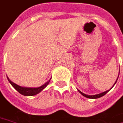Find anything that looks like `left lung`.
Segmentation results:
<instances>
[{
    "mask_svg": "<svg viewBox=\"0 0 123 123\" xmlns=\"http://www.w3.org/2000/svg\"><path fill=\"white\" fill-rule=\"evenodd\" d=\"M119 72H120V70H119ZM118 75H119V74H118ZM118 78L117 79V80H116V82L114 83V85L112 86V87H113L114 86V85L116 84V83H117V81L118 80ZM111 88V89H112ZM108 89V90L106 91H104V92H102V93H99V94H96V95H86V94H85V93H83V92H81L78 89V91H79V92L80 93L81 95H83L84 97H85V98H90V99H97V98H101V97H102V96H104V95H106L109 91H110V89Z\"/></svg>",
    "mask_w": 123,
    "mask_h": 123,
    "instance_id": "left-lung-1",
    "label": "left lung"
}]
</instances>
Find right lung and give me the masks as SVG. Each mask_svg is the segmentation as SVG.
<instances>
[{
  "label": "right lung",
  "mask_w": 123,
  "mask_h": 123,
  "mask_svg": "<svg viewBox=\"0 0 123 123\" xmlns=\"http://www.w3.org/2000/svg\"><path fill=\"white\" fill-rule=\"evenodd\" d=\"M7 79H8L9 82L11 83V85L13 86L20 94L25 95V96H33V95H35L39 93L40 92L43 90L44 88L48 85L51 78L49 79L48 81H47L44 83V85H43L42 86H38V87H24V86H19L17 84L14 83L13 82H12L8 77H7Z\"/></svg>",
  "instance_id": "1"
}]
</instances>
